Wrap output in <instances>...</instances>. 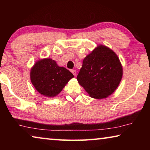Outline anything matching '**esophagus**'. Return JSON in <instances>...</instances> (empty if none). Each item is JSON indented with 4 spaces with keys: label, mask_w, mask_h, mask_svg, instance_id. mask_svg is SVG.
<instances>
[{
    "label": "esophagus",
    "mask_w": 150,
    "mask_h": 150,
    "mask_svg": "<svg viewBox=\"0 0 150 150\" xmlns=\"http://www.w3.org/2000/svg\"><path fill=\"white\" fill-rule=\"evenodd\" d=\"M71 72L73 75H74V76H75L76 75H77V71H76L75 70H74V69H72V70H71Z\"/></svg>",
    "instance_id": "esophagus-1"
}]
</instances>
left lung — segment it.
<instances>
[{
    "label": "left lung",
    "mask_w": 150,
    "mask_h": 150,
    "mask_svg": "<svg viewBox=\"0 0 150 150\" xmlns=\"http://www.w3.org/2000/svg\"><path fill=\"white\" fill-rule=\"evenodd\" d=\"M122 75L118 55L110 48L100 44L84 58L77 79L91 97L102 99L115 92Z\"/></svg>",
    "instance_id": "8db88e82"
}]
</instances>
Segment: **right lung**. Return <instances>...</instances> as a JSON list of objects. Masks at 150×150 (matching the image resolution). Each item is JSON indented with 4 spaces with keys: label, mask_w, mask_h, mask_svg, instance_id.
Returning <instances> with one entry per match:
<instances>
[{
    "label": "right lung",
    "mask_w": 150,
    "mask_h": 150,
    "mask_svg": "<svg viewBox=\"0 0 150 150\" xmlns=\"http://www.w3.org/2000/svg\"><path fill=\"white\" fill-rule=\"evenodd\" d=\"M74 76L69 70L59 67L51 58L38 60L30 70V80L36 91L47 97L60 93Z\"/></svg>",
    "instance_id": "obj_1"
}]
</instances>
